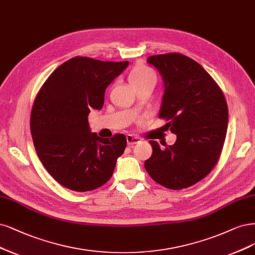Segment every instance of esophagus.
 <instances>
[{
  "label": "esophagus",
  "mask_w": 255,
  "mask_h": 255,
  "mask_svg": "<svg viewBox=\"0 0 255 255\" xmlns=\"http://www.w3.org/2000/svg\"><path fill=\"white\" fill-rule=\"evenodd\" d=\"M127 141H128V145H131V144H136L140 141V138L135 136V135H127Z\"/></svg>",
  "instance_id": "34e87169"
}]
</instances>
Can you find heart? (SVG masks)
I'll return each mask as SVG.
<instances>
[{
    "label": "heart",
    "instance_id": "obj_1",
    "mask_svg": "<svg viewBox=\"0 0 255 255\" xmlns=\"http://www.w3.org/2000/svg\"><path fill=\"white\" fill-rule=\"evenodd\" d=\"M128 80L130 84L135 87L141 85L147 81H155V74L151 68L143 64H136L128 73Z\"/></svg>",
    "mask_w": 255,
    "mask_h": 255
}]
</instances>
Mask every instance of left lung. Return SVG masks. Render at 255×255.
Here are the masks:
<instances>
[{
	"label": "left lung",
	"instance_id": "left-lung-1",
	"mask_svg": "<svg viewBox=\"0 0 255 255\" xmlns=\"http://www.w3.org/2000/svg\"><path fill=\"white\" fill-rule=\"evenodd\" d=\"M164 82L159 118L176 134L162 148L154 140L152 156L144 162L148 175L171 190L189 188L204 179L222 154L228 127V105L223 91L206 69L179 52L147 58Z\"/></svg>",
	"mask_w": 255,
	"mask_h": 255
}]
</instances>
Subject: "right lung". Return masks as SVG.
Instances as JSON below:
<instances>
[{
    "instance_id": "1",
    "label": "right lung",
    "mask_w": 255,
    "mask_h": 255,
    "mask_svg": "<svg viewBox=\"0 0 255 255\" xmlns=\"http://www.w3.org/2000/svg\"><path fill=\"white\" fill-rule=\"evenodd\" d=\"M128 65L75 57L56 68L34 98L30 131L34 148L50 176L76 192L97 189L112 177L127 137L92 133L87 116L101 110L108 85Z\"/></svg>"
}]
</instances>
